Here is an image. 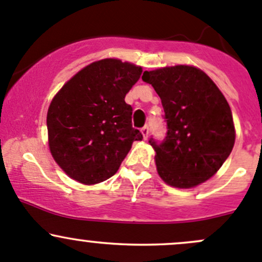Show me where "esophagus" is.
<instances>
[{"label":"esophagus","instance_id":"esophagus-1","mask_svg":"<svg viewBox=\"0 0 262 262\" xmlns=\"http://www.w3.org/2000/svg\"><path fill=\"white\" fill-rule=\"evenodd\" d=\"M141 132H142V134H143V138L147 139L148 138V134H149V128H148L147 125L143 126V128L141 129Z\"/></svg>","mask_w":262,"mask_h":262}]
</instances>
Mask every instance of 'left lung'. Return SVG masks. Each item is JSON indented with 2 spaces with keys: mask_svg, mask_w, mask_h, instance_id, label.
<instances>
[{
  "mask_svg": "<svg viewBox=\"0 0 262 262\" xmlns=\"http://www.w3.org/2000/svg\"><path fill=\"white\" fill-rule=\"evenodd\" d=\"M165 110L166 136L150 137L157 171L166 184L192 187L210 179L231 155L234 125L231 107L215 83L190 66L146 71Z\"/></svg>",
  "mask_w": 262,
  "mask_h": 262,
  "instance_id": "1",
  "label": "left lung"
}]
</instances>
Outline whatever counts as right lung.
<instances>
[{"instance_id": "1", "label": "right lung", "mask_w": 262, "mask_h": 262, "mask_svg": "<svg viewBox=\"0 0 262 262\" xmlns=\"http://www.w3.org/2000/svg\"><path fill=\"white\" fill-rule=\"evenodd\" d=\"M142 68L119 59L84 67L60 89L47 115L49 148L70 178L86 185L115 175L134 141L143 136L132 125L133 107L125 95Z\"/></svg>"}]
</instances>
